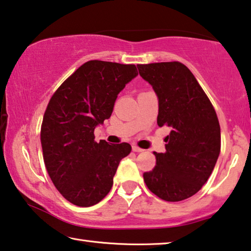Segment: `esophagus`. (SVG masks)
Instances as JSON below:
<instances>
[{
  "instance_id": "34e87169",
  "label": "esophagus",
  "mask_w": 251,
  "mask_h": 251,
  "mask_svg": "<svg viewBox=\"0 0 251 251\" xmlns=\"http://www.w3.org/2000/svg\"><path fill=\"white\" fill-rule=\"evenodd\" d=\"M132 150H133V152H137V153H140V152H143V149H141V147H138V146H136V145H133L132 146Z\"/></svg>"
}]
</instances>
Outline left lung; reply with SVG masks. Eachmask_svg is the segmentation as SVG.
Wrapping results in <instances>:
<instances>
[{
  "label": "left lung",
  "mask_w": 251,
  "mask_h": 251,
  "mask_svg": "<svg viewBox=\"0 0 251 251\" xmlns=\"http://www.w3.org/2000/svg\"><path fill=\"white\" fill-rule=\"evenodd\" d=\"M158 97L157 125L168 126L165 152L143 174L147 188L162 200L176 202L196 194L208 181L221 149L217 113L188 67L178 61L137 65Z\"/></svg>",
  "instance_id": "obj_1"
}]
</instances>
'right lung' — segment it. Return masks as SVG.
<instances>
[{
    "mask_svg": "<svg viewBox=\"0 0 251 251\" xmlns=\"http://www.w3.org/2000/svg\"><path fill=\"white\" fill-rule=\"evenodd\" d=\"M138 75L135 65L90 60L61 83L50 98L41 125L46 169L61 196L78 206H91L113 186L128 143L95 141V127L110 117L119 91Z\"/></svg>",
    "mask_w": 251,
    "mask_h": 251,
    "instance_id": "1",
    "label": "right lung"
}]
</instances>
